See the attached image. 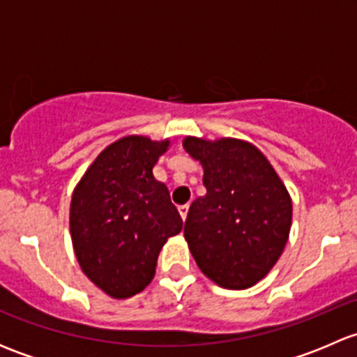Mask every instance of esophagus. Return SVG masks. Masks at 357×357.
Instances as JSON below:
<instances>
[{
  "label": "esophagus",
  "mask_w": 357,
  "mask_h": 357,
  "mask_svg": "<svg viewBox=\"0 0 357 357\" xmlns=\"http://www.w3.org/2000/svg\"><path fill=\"white\" fill-rule=\"evenodd\" d=\"M188 205H179L178 207V211H179V215H181V219L183 221H185L186 219V215H188Z\"/></svg>",
  "instance_id": "1"
}]
</instances>
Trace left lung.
Returning a JSON list of instances; mask_svg holds the SVG:
<instances>
[{
  "label": "left lung",
  "mask_w": 357,
  "mask_h": 357,
  "mask_svg": "<svg viewBox=\"0 0 357 357\" xmlns=\"http://www.w3.org/2000/svg\"><path fill=\"white\" fill-rule=\"evenodd\" d=\"M183 149L200 162L207 190L190 205V252L219 287L250 289L271 271L289 242V190L264 153L243 139L186 136Z\"/></svg>",
  "instance_id": "1"
}]
</instances>
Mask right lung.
I'll list each match as a JSON object with an SVG mask.
<instances>
[{"mask_svg":"<svg viewBox=\"0 0 357 357\" xmlns=\"http://www.w3.org/2000/svg\"><path fill=\"white\" fill-rule=\"evenodd\" d=\"M171 142L131 135L86 169L70 200V236L82 273L112 298L150 285L167 238L183 228L169 190L153 176Z\"/></svg>","mask_w":357,"mask_h":357,"instance_id":"add662e5","label":"right lung"}]
</instances>
